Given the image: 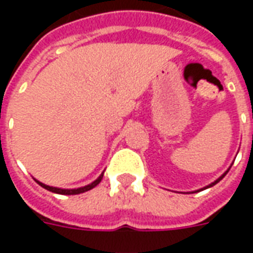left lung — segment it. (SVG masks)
<instances>
[{"mask_svg":"<svg viewBox=\"0 0 253 253\" xmlns=\"http://www.w3.org/2000/svg\"><path fill=\"white\" fill-rule=\"evenodd\" d=\"M229 169H230V168H229ZM229 169H228V170H226V172H225V173H223V175H221V176H219V177H218L217 180H214V181H212V183H210V184H209V186H206V187H203V188H201V190H198V191H202V190H206V188H210V187H212V186H215V184H217L218 181H219V180H222V179H223V176H225V175H226V173H228V172H229ZM198 191H194V192H198Z\"/></svg>","mask_w":253,"mask_h":253,"instance_id":"8db88e82","label":"left lung"}]
</instances>
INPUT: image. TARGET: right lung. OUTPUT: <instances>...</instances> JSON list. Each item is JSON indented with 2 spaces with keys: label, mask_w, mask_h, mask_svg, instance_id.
I'll return each mask as SVG.
<instances>
[{
  "label": "right lung",
  "mask_w": 253,
  "mask_h": 253,
  "mask_svg": "<svg viewBox=\"0 0 253 253\" xmlns=\"http://www.w3.org/2000/svg\"><path fill=\"white\" fill-rule=\"evenodd\" d=\"M103 176H104V172H101V175H100L96 180L92 181L90 184H88V186H84V187H78V188H58V187L47 186V184H44V183H42V181L39 180H36V179L35 181L39 184V186H42L43 188H46V190L51 191V192H54V194H61V195H77V194H83V192H86V191L94 188V187L97 186L100 181H101Z\"/></svg>",
  "instance_id": "right-lung-1"
}]
</instances>
